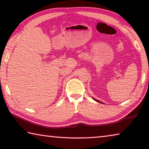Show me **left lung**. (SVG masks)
<instances>
[{
	"instance_id": "8db88e82",
	"label": "left lung",
	"mask_w": 149,
	"mask_h": 149,
	"mask_svg": "<svg viewBox=\"0 0 149 149\" xmlns=\"http://www.w3.org/2000/svg\"><path fill=\"white\" fill-rule=\"evenodd\" d=\"M93 99H94L95 100H96V101H97V102H100V103H102V104H103V103H102V102H100V101H99V100H96L95 99H94V98H93Z\"/></svg>"
}]
</instances>
